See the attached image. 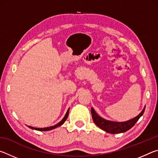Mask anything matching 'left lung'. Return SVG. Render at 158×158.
<instances>
[{
  "instance_id": "left-lung-1",
  "label": "left lung",
  "mask_w": 158,
  "mask_h": 158,
  "mask_svg": "<svg viewBox=\"0 0 158 158\" xmlns=\"http://www.w3.org/2000/svg\"><path fill=\"white\" fill-rule=\"evenodd\" d=\"M145 107L146 106H144L143 110L141 111V113L138 116L124 122H116L106 120L102 118L100 116H99L93 107H91L90 110H91L93 122L95 123V124L98 127L108 133L119 134L125 132L135 125L136 123L139 119V118L143 114V112L145 111Z\"/></svg>"
}]
</instances>
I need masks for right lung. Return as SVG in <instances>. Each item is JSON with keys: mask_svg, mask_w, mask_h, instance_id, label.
<instances>
[{"mask_svg": "<svg viewBox=\"0 0 158 158\" xmlns=\"http://www.w3.org/2000/svg\"><path fill=\"white\" fill-rule=\"evenodd\" d=\"M69 108L68 109V111H67L66 114L65 115V116L63 117V118L61 120V121L58 123H57L56 125H53V126H50V127H43V128H38V127H32V126H28V127L29 128H31V129L32 130H38V131H49V130H52L53 129H55V128H56L58 127H60L64 123H65V121H66V119L68 118V114H69Z\"/></svg>", "mask_w": 158, "mask_h": 158, "instance_id": "1", "label": "right lung"}]
</instances>
